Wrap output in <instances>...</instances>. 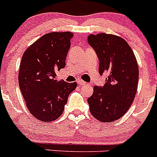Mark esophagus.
<instances>
[{
    "label": "esophagus",
    "instance_id": "34e87169",
    "mask_svg": "<svg viewBox=\"0 0 157 157\" xmlns=\"http://www.w3.org/2000/svg\"><path fill=\"white\" fill-rule=\"evenodd\" d=\"M77 82H78V85H79V86H83V85H86V82L82 81V79H78L77 80Z\"/></svg>",
    "mask_w": 157,
    "mask_h": 157
}]
</instances>
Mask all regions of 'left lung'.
Returning a JSON list of instances; mask_svg holds the SVG:
<instances>
[{
	"label": "left lung",
	"mask_w": 157,
	"mask_h": 157,
	"mask_svg": "<svg viewBox=\"0 0 157 157\" xmlns=\"http://www.w3.org/2000/svg\"><path fill=\"white\" fill-rule=\"evenodd\" d=\"M100 61L99 73L108 75L104 86H94V94L87 99L94 118L103 123L119 120L128 111L138 88V63L125 40L101 33L88 36Z\"/></svg>",
	"instance_id": "left-lung-1"
}]
</instances>
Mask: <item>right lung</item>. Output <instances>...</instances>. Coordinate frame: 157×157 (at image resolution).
<instances>
[{"label":"right lung","instance_id":"add662e5","mask_svg":"<svg viewBox=\"0 0 157 157\" xmlns=\"http://www.w3.org/2000/svg\"><path fill=\"white\" fill-rule=\"evenodd\" d=\"M74 34L51 32L28 47L22 57L19 85L27 109L41 122H52L63 114L68 96L77 83L55 79L56 71L66 65Z\"/></svg>","mask_w":157,"mask_h":157}]
</instances>
